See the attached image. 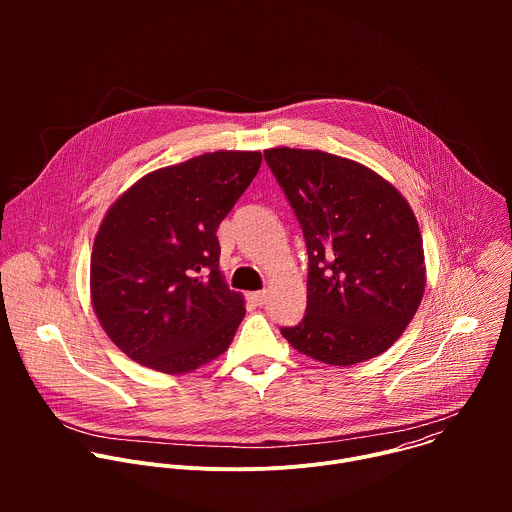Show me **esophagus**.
I'll use <instances>...</instances> for the list:
<instances>
[{"label": "esophagus", "instance_id": "obj_1", "mask_svg": "<svg viewBox=\"0 0 512 512\" xmlns=\"http://www.w3.org/2000/svg\"><path fill=\"white\" fill-rule=\"evenodd\" d=\"M251 300L257 304V306H263L267 302V291H255V294H251Z\"/></svg>", "mask_w": 512, "mask_h": 512}]
</instances>
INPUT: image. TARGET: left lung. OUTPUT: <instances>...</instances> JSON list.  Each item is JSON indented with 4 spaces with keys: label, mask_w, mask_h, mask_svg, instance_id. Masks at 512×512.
I'll list each match as a JSON object with an SVG mask.
<instances>
[{
    "label": "left lung",
    "mask_w": 512,
    "mask_h": 512,
    "mask_svg": "<svg viewBox=\"0 0 512 512\" xmlns=\"http://www.w3.org/2000/svg\"><path fill=\"white\" fill-rule=\"evenodd\" d=\"M263 154L308 247L306 316L281 328L283 338L332 367L379 356L405 332L425 291L423 239L409 202L371 168L328 152Z\"/></svg>",
    "instance_id": "left-lung-1"
}]
</instances>
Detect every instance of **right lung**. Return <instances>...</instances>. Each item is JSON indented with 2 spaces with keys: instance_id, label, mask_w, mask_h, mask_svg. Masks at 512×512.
Wrapping results in <instances>:
<instances>
[{
  "instance_id": "right-lung-1",
  "label": "right lung",
  "mask_w": 512,
  "mask_h": 512,
  "mask_svg": "<svg viewBox=\"0 0 512 512\" xmlns=\"http://www.w3.org/2000/svg\"><path fill=\"white\" fill-rule=\"evenodd\" d=\"M259 166L261 152L202 154L145 174L107 210L91 255V300L131 360L184 375L233 342L245 298L218 269L216 229Z\"/></svg>"
}]
</instances>
